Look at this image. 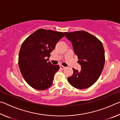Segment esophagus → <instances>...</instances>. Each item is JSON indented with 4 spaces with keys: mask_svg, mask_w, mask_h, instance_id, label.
Segmentation results:
<instances>
[{
    "mask_svg": "<svg viewBox=\"0 0 120 120\" xmlns=\"http://www.w3.org/2000/svg\"><path fill=\"white\" fill-rule=\"evenodd\" d=\"M60 68L61 69H64L66 68V67H65L63 66H60Z\"/></svg>",
    "mask_w": 120,
    "mask_h": 120,
    "instance_id": "1",
    "label": "esophagus"
}]
</instances>
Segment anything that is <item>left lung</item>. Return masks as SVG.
<instances>
[{"mask_svg":"<svg viewBox=\"0 0 120 120\" xmlns=\"http://www.w3.org/2000/svg\"><path fill=\"white\" fill-rule=\"evenodd\" d=\"M71 42L75 53L78 56L80 71L72 68L73 75L68 78L75 88L85 89L94 84L99 78L105 64V52L101 42L86 31L64 32Z\"/></svg>","mask_w":120,"mask_h":120,"instance_id":"obj_1","label":"left lung"}]
</instances>
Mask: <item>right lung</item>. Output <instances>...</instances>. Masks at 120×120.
<instances>
[{
	"mask_svg": "<svg viewBox=\"0 0 120 120\" xmlns=\"http://www.w3.org/2000/svg\"><path fill=\"white\" fill-rule=\"evenodd\" d=\"M64 36L61 32L40 28L23 42L19 53V67L24 79L32 88L43 90L52 85L60 67L48 60L56 43Z\"/></svg>",
	"mask_w": 120,
	"mask_h": 120,
	"instance_id": "add662e5",
	"label": "right lung"
}]
</instances>
